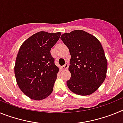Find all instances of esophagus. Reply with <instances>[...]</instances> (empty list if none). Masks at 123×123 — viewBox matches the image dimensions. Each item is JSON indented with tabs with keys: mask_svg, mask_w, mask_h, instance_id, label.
Instances as JSON below:
<instances>
[{
	"mask_svg": "<svg viewBox=\"0 0 123 123\" xmlns=\"http://www.w3.org/2000/svg\"><path fill=\"white\" fill-rule=\"evenodd\" d=\"M68 67H69V65L68 63H66L65 65H63L62 68L63 69H67L68 68Z\"/></svg>",
	"mask_w": 123,
	"mask_h": 123,
	"instance_id": "esophagus-1",
	"label": "esophagus"
}]
</instances>
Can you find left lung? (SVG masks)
<instances>
[{
  "instance_id": "obj_1",
  "label": "left lung",
  "mask_w": 123,
  "mask_h": 123,
  "mask_svg": "<svg viewBox=\"0 0 123 123\" xmlns=\"http://www.w3.org/2000/svg\"><path fill=\"white\" fill-rule=\"evenodd\" d=\"M60 38L71 55V76L67 81L69 89L81 95L94 93L105 81L107 71V60L100 41L82 30L65 33Z\"/></svg>"
}]
</instances>
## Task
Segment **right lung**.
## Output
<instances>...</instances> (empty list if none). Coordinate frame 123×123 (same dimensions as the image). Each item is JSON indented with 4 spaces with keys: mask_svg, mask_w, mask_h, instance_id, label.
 Masks as SVG:
<instances>
[{
    "mask_svg": "<svg viewBox=\"0 0 123 123\" xmlns=\"http://www.w3.org/2000/svg\"><path fill=\"white\" fill-rule=\"evenodd\" d=\"M60 35L61 32H38L19 48L14 68L15 77L19 89L31 99H44L53 91L59 69L50 50Z\"/></svg>",
    "mask_w": 123,
    "mask_h": 123,
    "instance_id": "obj_1",
    "label": "right lung"
}]
</instances>
